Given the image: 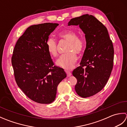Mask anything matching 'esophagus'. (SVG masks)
<instances>
[{"label": "esophagus", "mask_w": 127, "mask_h": 127, "mask_svg": "<svg viewBox=\"0 0 127 127\" xmlns=\"http://www.w3.org/2000/svg\"><path fill=\"white\" fill-rule=\"evenodd\" d=\"M65 72H66V75H67V76L68 77H69V76H70L71 75V73L70 72V71H68V70H65Z\"/></svg>", "instance_id": "obj_1"}]
</instances>
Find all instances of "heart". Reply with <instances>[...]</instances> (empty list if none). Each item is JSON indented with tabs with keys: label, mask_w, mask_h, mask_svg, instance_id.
<instances>
[{
	"label": "heart",
	"mask_w": 127,
	"mask_h": 127,
	"mask_svg": "<svg viewBox=\"0 0 127 127\" xmlns=\"http://www.w3.org/2000/svg\"><path fill=\"white\" fill-rule=\"evenodd\" d=\"M59 36L69 42L66 49L68 53L61 56L56 61V64L65 69H70L74 66L77 61V55L82 53L85 50V42L84 40L78 37L77 34L74 31H68L59 34ZM46 46L50 55L56 57L58 55L57 42L52 37H49L46 42Z\"/></svg>",
	"instance_id": "b5f03b06"
}]
</instances>
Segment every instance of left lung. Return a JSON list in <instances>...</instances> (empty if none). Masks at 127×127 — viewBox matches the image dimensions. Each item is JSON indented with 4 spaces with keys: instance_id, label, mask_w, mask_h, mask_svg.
I'll return each instance as SVG.
<instances>
[{
    "instance_id": "obj_1",
    "label": "left lung",
    "mask_w": 127,
    "mask_h": 127,
    "mask_svg": "<svg viewBox=\"0 0 127 127\" xmlns=\"http://www.w3.org/2000/svg\"><path fill=\"white\" fill-rule=\"evenodd\" d=\"M79 26L85 34L86 47L80 66L72 75L76 78L75 90L82 98L95 95L104 87L111 75L114 50L107 28L92 15L73 18L68 26Z\"/></svg>"
}]
</instances>
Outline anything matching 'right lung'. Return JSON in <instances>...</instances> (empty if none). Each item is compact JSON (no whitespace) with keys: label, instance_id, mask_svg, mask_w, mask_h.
Here are the masks:
<instances>
[{"label":"right lung","instance_id":"1","mask_svg":"<svg viewBox=\"0 0 127 127\" xmlns=\"http://www.w3.org/2000/svg\"><path fill=\"white\" fill-rule=\"evenodd\" d=\"M59 25H33L17 40L11 58L16 82L23 93L40 104H50L56 98L57 86L66 77L63 68L54 65L46 42Z\"/></svg>","mask_w":127,"mask_h":127}]
</instances>
